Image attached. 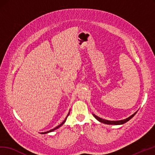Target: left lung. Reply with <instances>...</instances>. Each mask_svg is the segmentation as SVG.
<instances>
[{
    "label": "left lung",
    "instance_id": "1",
    "mask_svg": "<svg viewBox=\"0 0 155 155\" xmlns=\"http://www.w3.org/2000/svg\"><path fill=\"white\" fill-rule=\"evenodd\" d=\"M137 112V111L135 112L134 114H132L131 116H129V117L126 118V119H124V120H118V121H110V120H104V119L100 118V117H98L96 115H94L93 114V116L97 120L99 121L100 122H101V123L103 124H108V125H122L125 123H126L127 121H128L129 120H130L131 119L134 117L135 115L136 114V113Z\"/></svg>",
    "mask_w": 155,
    "mask_h": 155
}]
</instances>
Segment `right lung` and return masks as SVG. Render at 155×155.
<instances>
[{"label":"right lung","mask_w":155,"mask_h":155,"mask_svg":"<svg viewBox=\"0 0 155 155\" xmlns=\"http://www.w3.org/2000/svg\"><path fill=\"white\" fill-rule=\"evenodd\" d=\"M69 114H70V111H69V114H68V115L67 116V117H66V118H65V120H64L62 123H61L59 125H58V126L57 127H55V128H53V129H51V130H49V131H46V132H43V133H41V134H48V133H50V132H52V131H55V130H56L57 129H58V128H59L61 125H63L64 124V122L66 121V120H67V117L69 116Z\"/></svg>","instance_id":"add662e5"}]
</instances>
